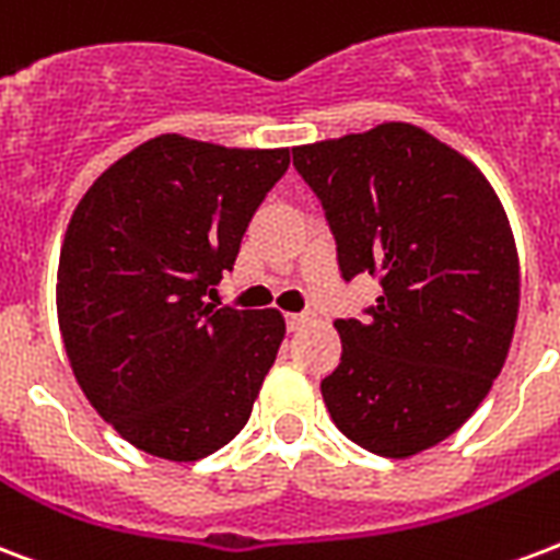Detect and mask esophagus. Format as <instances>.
Masks as SVG:
<instances>
[{"label": "esophagus", "instance_id": "1", "mask_svg": "<svg viewBox=\"0 0 560 560\" xmlns=\"http://www.w3.org/2000/svg\"><path fill=\"white\" fill-rule=\"evenodd\" d=\"M311 323H317V317H314V314H308V311H302V314H288L290 331H302V328H308Z\"/></svg>", "mask_w": 560, "mask_h": 560}]
</instances>
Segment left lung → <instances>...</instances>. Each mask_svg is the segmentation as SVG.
I'll list each match as a JSON object with an SVG mask.
<instances>
[{"instance_id":"obj_1","label":"left lung","mask_w":560,"mask_h":560,"mask_svg":"<svg viewBox=\"0 0 560 560\" xmlns=\"http://www.w3.org/2000/svg\"><path fill=\"white\" fill-rule=\"evenodd\" d=\"M337 237L343 279L370 272V319H337L340 364L319 390L349 441L411 458L472 417L520 311L508 213L479 166L411 122L293 147Z\"/></svg>"}]
</instances>
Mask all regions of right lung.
Segmentation results:
<instances>
[{"label": "right lung", "instance_id": "1", "mask_svg": "<svg viewBox=\"0 0 560 560\" xmlns=\"http://www.w3.org/2000/svg\"><path fill=\"white\" fill-rule=\"evenodd\" d=\"M290 149L158 135L81 196L58 261V326L88 402L131 446L190 464L249 420L284 340L281 311L213 308Z\"/></svg>", "mask_w": 560, "mask_h": 560}]
</instances>
